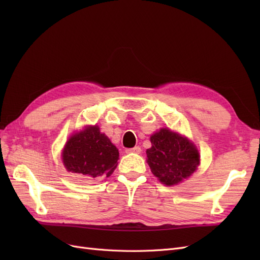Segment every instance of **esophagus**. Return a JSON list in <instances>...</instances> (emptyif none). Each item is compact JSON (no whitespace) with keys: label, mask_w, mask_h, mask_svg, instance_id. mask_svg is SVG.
Here are the masks:
<instances>
[{"label":"esophagus","mask_w":260,"mask_h":260,"mask_svg":"<svg viewBox=\"0 0 260 260\" xmlns=\"http://www.w3.org/2000/svg\"><path fill=\"white\" fill-rule=\"evenodd\" d=\"M141 151H142V149H141L140 146H135V147H132V148L125 149V152H127V153H135V154H140Z\"/></svg>","instance_id":"obj_1"}]
</instances>
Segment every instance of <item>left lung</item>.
<instances>
[{
	"label": "left lung",
	"instance_id": "8db88e82",
	"mask_svg": "<svg viewBox=\"0 0 260 260\" xmlns=\"http://www.w3.org/2000/svg\"><path fill=\"white\" fill-rule=\"evenodd\" d=\"M152 147L146 151L153 175L168 186L190 177L200 164V154L186 138L169 129H160L151 137Z\"/></svg>",
	"mask_w": 260,
	"mask_h": 260
}]
</instances>
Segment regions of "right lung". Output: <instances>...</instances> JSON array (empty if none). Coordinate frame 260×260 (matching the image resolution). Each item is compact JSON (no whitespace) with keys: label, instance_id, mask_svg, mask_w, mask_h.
<instances>
[{"label":"right lung","instance_id":"obj_1","mask_svg":"<svg viewBox=\"0 0 260 260\" xmlns=\"http://www.w3.org/2000/svg\"><path fill=\"white\" fill-rule=\"evenodd\" d=\"M119 152L98 125L85 128L68 140L62 162L68 171L89 180L111 176L117 167Z\"/></svg>","mask_w":260,"mask_h":260}]
</instances>
